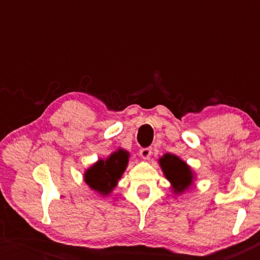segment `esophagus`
I'll use <instances>...</instances> for the list:
<instances>
[{"label": "esophagus", "instance_id": "1", "mask_svg": "<svg viewBox=\"0 0 260 260\" xmlns=\"http://www.w3.org/2000/svg\"><path fill=\"white\" fill-rule=\"evenodd\" d=\"M151 154H152L151 148H142L140 150V156L144 159H148L151 156Z\"/></svg>", "mask_w": 260, "mask_h": 260}]
</instances>
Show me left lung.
Returning a JSON list of instances; mask_svg holds the SVG:
<instances>
[{"mask_svg": "<svg viewBox=\"0 0 260 260\" xmlns=\"http://www.w3.org/2000/svg\"><path fill=\"white\" fill-rule=\"evenodd\" d=\"M159 166L165 173V175L170 183L175 193H182L189 188L193 182L194 175L191 173L190 167L186 162L173 154H166L159 158Z\"/></svg>", "mask_w": 260, "mask_h": 260, "instance_id": "left-lung-1", "label": "left lung"}]
</instances>
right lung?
<instances>
[{
	"label": "right lung",
	"instance_id": "right-lung-1",
	"mask_svg": "<svg viewBox=\"0 0 260 260\" xmlns=\"http://www.w3.org/2000/svg\"><path fill=\"white\" fill-rule=\"evenodd\" d=\"M129 161V152L119 149L106 159L99 161L84 174L85 182L99 194L108 195L116 187Z\"/></svg>",
	"mask_w": 260,
	"mask_h": 260
}]
</instances>
